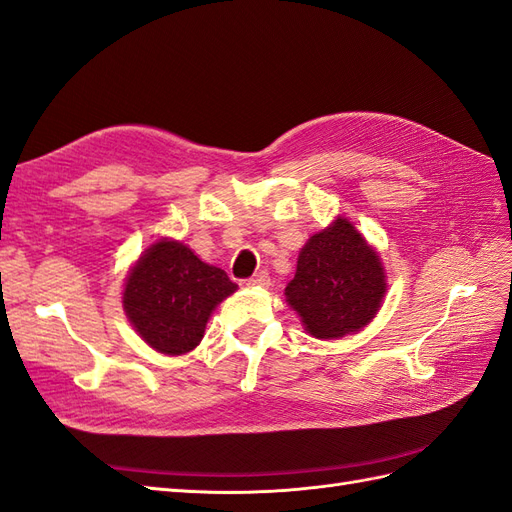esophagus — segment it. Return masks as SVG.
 Instances as JSON below:
<instances>
[{"label": "esophagus", "instance_id": "34e87169", "mask_svg": "<svg viewBox=\"0 0 512 512\" xmlns=\"http://www.w3.org/2000/svg\"><path fill=\"white\" fill-rule=\"evenodd\" d=\"M248 285H251V287H268L270 285V274L266 270H261L253 276V279H248Z\"/></svg>", "mask_w": 512, "mask_h": 512}]
</instances>
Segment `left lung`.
Returning <instances> with one entry per match:
<instances>
[{"mask_svg":"<svg viewBox=\"0 0 512 512\" xmlns=\"http://www.w3.org/2000/svg\"><path fill=\"white\" fill-rule=\"evenodd\" d=\"M384 294L379 255L341 216L304 244L296 276L285 287L289 306L315 339H341L362 330L379 311Z\"/></svg>","mask_w":512,"mask_h":512,"instance_id":"obj_1","label":"left lung"}]
</instances>
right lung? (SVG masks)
Segmentation results:
<instances>
[{
	"label": "right lung",
	"instance_id": "obj_1",
	"mask_svg": "<svg viewBox=\"0 0 512 512\" xmlns=\"http://www.w3.org/2000/svg\"><path fill=\"white\" fill-rule=\"evenodd\" d=\"M238 285L225 270L208 266L182 242L158 240L130 270L124 311L139 337L160 354L195 349L218 302Z\"/></svg>",
	"mask_w": 512,
	"mask_h": 512
}]
</instances>
